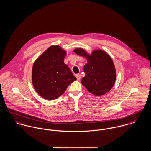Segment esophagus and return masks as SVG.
I'll return each instance as SVG.
<instances>
[{
    "instance_id": "esophagus-1",
    "label": "esophagus",
    "mask_w": 151,
    "mask_h": 151,
    "mask_svg": "<svg viewBox=\"0 0 151 151\" xmlns=\"http://www.w3.org/2000/svg\"><path fill=\"white\" fill-rule=\"evenodd\" d=\"M76 77H77V80H80L81 79V76H80V74H76Z\"/></svg>"
}]
</instances>
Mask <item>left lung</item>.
<instances>
[{
  "instance_id": "1",
  "label": "left lung",
  "mask_w": 151,
  "mask_h": 151,
  "mask_svg": "<svg viewBox=\"0 0 151 151\" xmlns=\"http://www.w3.org/2000/svg\"><path fill=\"white\" fill-rule=\"evenodd\" d=\"M74 52L87 60L84 66L86 76L81 83L88 91L95 96H101L110 91L116 80V71L108 53L102 49H96L89 54L83 48H76Z\"/></svg>"
}]
</instances>
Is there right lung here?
Returning <instances> with one entry per match:
<instances>
[{
  "label": "right lung",
  "instance_id": "1",
  "mask_svg": "<svg viewBox=\"0 0 151 151\" xmlns=\"http://www.w3.org/2000/svg\"><path fill=\"white\" fill-rule=\"evenodd\" d=\"M66 51L59 45H52L34 62L32 83L35 91L47 100L57 99L67 87L77 80L64 63Z\"/></svg>",
  "mask_w": 151,
  "mask_h": 151
}]
</instances>
